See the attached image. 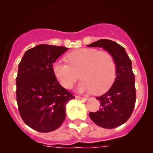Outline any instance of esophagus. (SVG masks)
Returning a JSON list of instances; mask_svg holds the SVG:
<instances>
[{"mask_svg":"<svg viewBox=\"0 0 153 153\" xmlns=\"http://www.w3.org/2000/svg\"><path fill=\"white\" fill-rule=\"evenodd\" d=\"M75 98H77V99L84 100V101H86V100H87V98H83V97H81V96H75Z\"/></svg>","mask_w":153,"mask_h":153,"instance_id":"obj_1","label":"esophagus"}]
</instances>
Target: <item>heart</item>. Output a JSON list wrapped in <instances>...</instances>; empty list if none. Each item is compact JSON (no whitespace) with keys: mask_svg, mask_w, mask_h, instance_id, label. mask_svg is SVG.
Instances as JSON below:
<instances>
[{"mask_svg":"<svg viewBox=\"0 0 153 153\" xmlns=\"http://www.w3.org/2000/svg\"><path fill=\"white\" fill-rule=\"evenodd\" d=\"M69 64L58 60L52 64V72L63 87L69 89L78 78L80 92L101 93L112 84L116 76V64L107 52H99L94 48H83L67 55Z\"/></svg>","mask_w":153,"mask_h":153,"instance_id":"b5f03b06","label":"heart"}]
</instances>
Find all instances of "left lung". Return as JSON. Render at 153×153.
Returning <instances> with one entry per match:
<instances>
[{"label": "left lung", "instance_id": "8db88e82", "mask_svg": "<svg viewBox=\"0 0 153 153\" xmlns=\"http://www.w3.org/2000/svg\"><path fill=\"white\" fill-rule=\"evenodd\" d=\"M89 47H101L112 55L116 64V78L109 90L96 99L101 107L95 112H89V118L101 127L113 129L127 121L135 104V75L132 62L126 50L111 40L95 41Z\"/></svg>", "mask_w": 153, "mask_h": 153}]
</instances>
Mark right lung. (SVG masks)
<instances>
[{
  "instance_id": "1",
  "label": "right lung",
  "mask_w": 153,
  "mask_h": 153,
  "mask_svg": "<svg viewBox=\"0 0 153 153\" xmlns=\"http://www.w3.org/2000/svg\"><path fill=\"white\" fill-rule=\"evenodd\" d=\"M65 47L40 44L24 53L16 78L20 115L25 124L40 132L60 127L66 118V105L75 96L60 85L52 64L67 51Z\"/></svg>"
}]
</instances>
